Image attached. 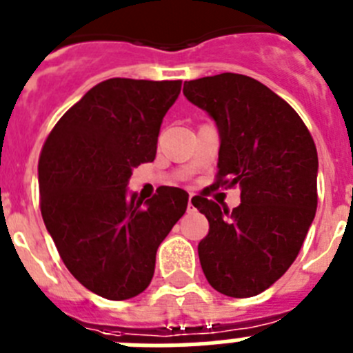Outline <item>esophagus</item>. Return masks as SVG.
<instances>
[{"label":"esophagus","instance_id":"esophagus-1","mask_svg":"<svg viewBox=\"0 0 353 353\" xmlns=\"http://www.w3.org/2000/svg\"><path fill=\"white\" fill-rule=\"evenodd\" d=\"M195 209V196L190 195V199H188V210Z\"/></svg>","mask_w":353,"mask_h":353}]
</instances>
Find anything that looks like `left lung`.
<instances>
[{
  "mask_svg": "<svg viewBox=\"0 0 353 353\" xmlns=\"http://www.w3.org/2000/svg\"><path fill=\"white\" fill-rule=\"evenodd\" d=\"M183 94L219 130L214 186H239L242 200L230 210L195 196L209 221L200 265L217 292L251 298L288 272L305 242L317 210V148L299 114L254 78L223 72L184 81Z\"/></svg>",
  "mask_w": 353,
  "mask_h": 353,
  "instance_id": "obj_1",
  "label": "left lung"
}]
</instances>
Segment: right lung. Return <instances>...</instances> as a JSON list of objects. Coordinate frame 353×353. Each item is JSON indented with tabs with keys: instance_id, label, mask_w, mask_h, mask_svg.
<instances>
[{
	"instance_id": "obj_1",
	"label": "right lung",
	"mask_w": 353,
	"mask_h": 353,
	"mask_svg": "<svg viewBox=\"0 0 353 353\" xmlns=\"http://www.w3.org/2000/svg\"><path fill=\"white\" fill-rule=\"evenodd\" d=\"M181 80L111 78L64 113L43 144L39 207L65 268L113 301L150 285L157 249L184 214L188 193L161 186L128 195L132 169L157 154L160 125Z\"/></svg>"
}]
</instances>
